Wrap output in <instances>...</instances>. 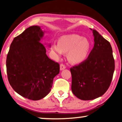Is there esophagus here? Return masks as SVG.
Instances as JSON below:
<instances>
[{
  "label": "esophagus",
  "mask_w": 122,
  "mask_h": 122,
  "mask_svg": "<svg viewBox=\"0 0 122 122\" xmlns=\"http://www.w3.org/2000/svg\"><path fill=\"white\" fill-rule=\"evenodd\" d=\"M65 69H66V66L64 65V64H61L60 65V70H63Z\"/></svg>",
  "instance_id": "34e87169"
}]
</instances>
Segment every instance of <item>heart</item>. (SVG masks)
Wrapping results in <instances>:
<instances>
[{"label":"heart","mask_w":122,"mask_h":122,"mask_svg":"<svg viewBox=\"0 0 122 122\" xmlns=\"http://www.w3.org/2000/svg\"><path fill=\"white\" fill-rule=\"evenodd\" d=\"M92 44L88 39L80 35H65L58 39V43L52 44L51 50L60 57L67 53V58L72 64H80L85 61L90 53Z\"/></svg>","instance_id":"b5f03b06"}]
</instances>
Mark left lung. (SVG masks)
<instances>
[{
	"label": "left lung",
	"mask_w": 122,
	"mask_h": 122,
	"mask_svg": "<svg viewBox=\"0 0 122 122\" xmlns=\"http://www.w3.org/2000/svg\"><path fill=\"white\" fill-rule=\"evenodd\" d=\"M92 30L94 46L88 57L70 69L71 90L77 98L83 100L99 98L107 92L115 68L110 43L97 30Z\"/></svg>",
	"instance_id": "left-lung-1"
}]
</instances>
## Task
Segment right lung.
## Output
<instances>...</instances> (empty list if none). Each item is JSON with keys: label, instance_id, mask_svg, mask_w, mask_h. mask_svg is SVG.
Segmentation results:
<instances>
[{"label": "right lung", "instance_id": "obj_1", "mask_svg": "<svg viewBox=\"0 0 122 122\" xmlns=\"http://www.w3.org/2000/svg\"><path fill=\"white\" fill-rule=\"evenodd\" d=\"M44 32L37 25L26 29L14 38L6 57L11 86L21 96L32 100L41 99L49 93L53 78L60 72L59 64L48 57L41 43Z\"/></svg>", "mask_w": 122, "mask_h": 122}]
</instances>
